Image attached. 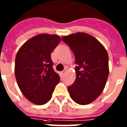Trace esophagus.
Returning a JSON list of instances; mask_svg holds the SVG:
<instances>
[{
  "label": "esophagus",
  "instance_id": "esophagus-1",
  "mask_svg": "<svg viewBox=\"0 0 127 127\" xmlns=\"http://www.w3.org/2000/svg\"><path fill=\"white\" fill-rule=\"evenodd\" d=\"M66 71H67V69H64L63 71H61V73H62V74L64 75L65 73H66Z\"/></svg>",
  "mask_w": 127,
  "mask_h": 127
}]
</instances>
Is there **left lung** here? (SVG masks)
Here are the masks:
<instances>
[{"instance_id": "obj_1", "label": "left lung", "mask_w": 127, "mask_h": 127, "mask_svg": "<svg viewBox=\"0 0 127 127\" xmlns=\"http://www.w3.org/2000/svg\"><path fill=\"white\" fill-rule=\"evenodd\" d=\"M62 40L75 56L76 77L68 86L70 97L80 105L92 103L102 93L109 68L106 50L95 37L85 32L64 36Z\"/></svg>"}]
</instances>
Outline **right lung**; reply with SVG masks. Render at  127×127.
Segmentation results:
<instances>
[{"instance_id":"1","label":"right lung","mask_w":127,"mask_h":127,"mask_svg":"<svg viewBox=\"0 0 127 127\" xmlns=\"http://www.w3.org/2000/svg\"><path fill=\"white\" fill-rule=\"evenodd\" d=\"M60 42L58 35L37 34L25 42L16 53L14 74L17 84L26 98L34 104L47 103L60 81L51 58Z\"/></svg>"}]
</instances>
